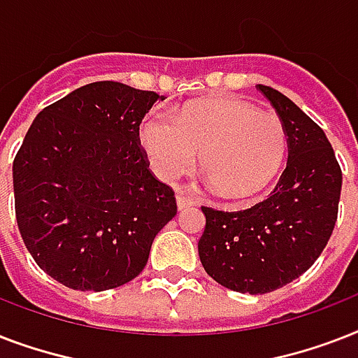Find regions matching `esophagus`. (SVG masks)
Listing matches in <instances>:
<instances>
[{
    "mask_svg": "<svg viewBox=\"0 0 358 358\" xmlns=\"http://www.w3.org/2000/svg\"><path fill=\"white\" fill-rule=\"evenodd\" d=\"M176 202H178L180 210H185V208L195 206L196 202H199V196L189 195V193H185V191H178V193H176Z\"/></svg>",
    "mask_w": 358,
    "mask_h": 358,
    "instance_id": "esophagus-1",
    "label": "esophagus"
}]
</instances>
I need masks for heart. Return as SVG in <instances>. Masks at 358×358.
Returning <instances> with one entry per match:
<instances>
[{
  "mask_svg": "<svg viewBox=\"0 0 358 358\" xmlns=\"http://www.w3.org/2000/svg\"><path fill=\"white\" fill-rule=\"evenodd\" d=\"M152 167L167 180L202 171L219 195L243 199L264 189L286 156L288 135L277 115L232 98L189 103L176 115L152 111L139 126Z\"/></svg>",
  "mask_w": 358,
  "mask_h": 358,
  "instance_id": "b5f03b06",
  "label": "heart"
}]
</instances>
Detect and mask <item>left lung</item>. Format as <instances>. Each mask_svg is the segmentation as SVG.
<instances>
[{
  "label": "left lung",
  "instance_id": "1",
  "mask_svg": "<svg viewBox=\"0 0 358 358\" xmlns=\"http://www.w3.org/2000/svg\"><path fill=\"white\" fill-rule=\"evenodd\" d=\"M288 135V163L267 199L239 212L202 206L199 256L221 286L267 294L317 260L338 219L342 169L327 135L288 96L258 85Z\"/></svg>",
  "mask_w": 358,
  "mask_h": 358
}]
</instances>
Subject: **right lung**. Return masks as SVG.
<instances>
[{
	"instance_id": "obj_1",
	"label": "right lung",
	"mask_w": 358,
	"mask_h": 358,
	"mask_svg": "<svg viewBox=\"0 0 358 358\" xmlns=\"http://www.w3.org/2000/svg\"><path fill=\"white\" fill-rule=\"evenodd\" d=\"M165 100L117 81L76 89L36 115L13 163L14 210L42 271L72 289L117 288L143 271L176 215L148 169L139 124Z\"/></svg>"
}]
</instances>
